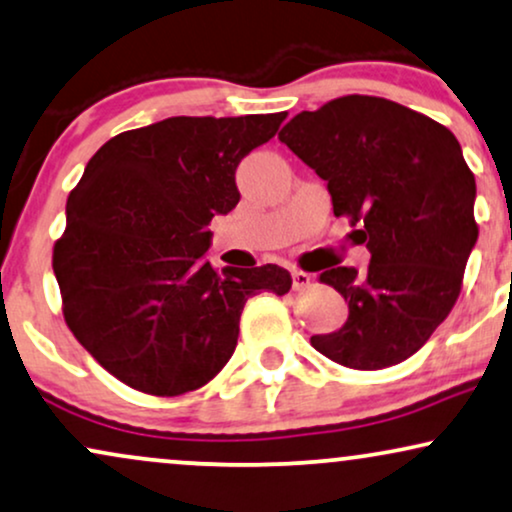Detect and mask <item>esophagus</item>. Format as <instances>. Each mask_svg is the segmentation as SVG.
<instances>
[{"label":"esophagus","mask_w":512,"mask_h":512,"mask_svg":"<svg viewBox=\"0 0 512 512\" xmlns=\"http://www.w3.org/2000/svg\"><path fill=\"white\" fill-rule=\"evenodd\" d=\"M312 274H307V271H302V269H293V288L295 290H304V288H309L312 286Z\"/></svg>","instance_id":"obj_1"}]
</instances>
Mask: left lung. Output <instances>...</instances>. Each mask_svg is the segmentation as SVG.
Instances as JSON below:
<instances>
[{
    "mask_svg": "<svg viewBox=\"0 0 512 512\" xmlns=\"http://www.w3.org/2000/svg\"><path fill=\"white\" fill-rule=\"evenodd\" d=\"M278 139L328 181L333 215L371 252L364 271L319 276L349 316L340 331L312 335V347L357 371L409 359L454 309L480 234L461 144L428 115L361 94L302 111Z\"/></svg>",
    "mask_w": 512,
    "mask_h": 512,
    "instance_id": "obj_1",
    "label": "left lung"
}]
</instances>
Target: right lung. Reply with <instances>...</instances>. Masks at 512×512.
Wrapping results in <instances>:
<instances>
[{
    "mask_svg": "<svg viewBox=\"0 0 512 512\" xmlns=\"http://www.w3.org/2000/svg\"><path fill=\"white\" fill-rule=\"evenodd\" d=\"M288 113L167 118L92 155L54 243L63 319L120 383L153 397L208 385L238 342L250 295H286L276 264L217 271L208 226L236 208V167Z\"/></svg>",
    "mask_w": 512,
    "mask_h": 512,
    "instance_id": "obj_1",
    "label": "right lung"
}]
</instances>
